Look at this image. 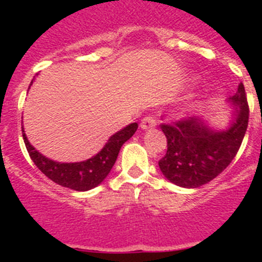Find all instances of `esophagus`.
Masks as SVG:
<instances>
[{
	"label": "esophagus",
	"instance_id": "obj_1",
	"mask_svg": "<svg viewBox=\"0 0 262 262\" xmlns=\"http://www.w3.org/2000/svg\"><path fill=\"white\" fill-rule=\"evenodd\" d=\"M156 124H157V120H156L152 115H147L142 119L141 128L144 129V130H146V129H152L155 128Z\"/></svg>",
	"mask_w": 262,
	"mask_h": 262
}]
</instances>
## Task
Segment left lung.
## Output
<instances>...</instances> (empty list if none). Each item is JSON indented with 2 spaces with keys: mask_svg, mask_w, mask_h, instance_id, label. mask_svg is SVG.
Listing matches in <instances>:
<instances>
[{
  "mask_svg": "<svg viewBox=\"0 0 262 262\" xmlns=\"http://www.w3.org/2000/svg\"><path fill=\"white\" fill-rule=\"evenodd\" d=\"M229 102L236 112L226 130H213L203 119L195 116L161 124L167 138V152L158 161V166L167 180L187 189L203 186L223 172L236 157L250 115L242 82Z\"/></svg>",
  "mask_w": 262,
  "mask_h": 262,
  "instance_id": "left-lung-1",
  "label": "left lung"
}]
</instances>
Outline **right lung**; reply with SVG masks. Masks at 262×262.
<instances>
[{"instance_id": "obj_1", "label": "right lung", "mask_w": 262, "mask_h": 262, "mask_svg": "<svg viewBox=\"0 0 262 262\" xmlns=\"http://www.w3.org/2000/svg\"><path fill=\"white\" fill-rule=\"evenodd\" d=\"M33 83V81H31ZM30 83V86H31ZM138 124L132 123L112 136L105 147L94 157L82 162L60 163L49 160L35 149L26 138L23 128V138L29 156L36 167L55 184L76 191H87L105 180L114 166L121 146L136 133Z\"/></svg>"}]
</instances>
